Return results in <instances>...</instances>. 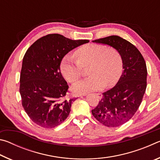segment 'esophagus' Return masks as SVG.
<instances>
[{"instance_id":"1","label":"esophagus","mask_w":160,"mask_h":160,"mask_svg":"<svg viewBox=\"0 0 160 160\" xmlns=\"http://www.w3.org/2000/svg\"><path fill=\"white\" fill-rule=\"evenodd\" d=\"M94 94H95L96 96L98 97V98H99V99H102V94L101 93H95Z\"/></svg>"}]
</instances>
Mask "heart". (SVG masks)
<instances>
[{
  "instance_id": "b5f03b06",
  "label": "heart",
  "mask_w": 160,
  "mask_h": 160,
  "mask_svg": "<svg viewBox=\"0 0 160 160\" xmlns=\"http://www.w3.org/2000/svg\"><path fill=\"white\" fill-rule=\"evenodd\" d=\"M78 60L66 55L62 59L60 70L70 82H75L82 73V67L90 66V75L72 86V91L78 94L100 90L104 87L114 85L123 71V61L119 51L113 47L99 44L83 45L75 51Z\"/></svg>"
}]
</instances>
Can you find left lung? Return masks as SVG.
<instances>
[{"instance_id":"left-lung-1","label":"left lung","mask_w":160,"mask_h":160,"mask_svg":"<svg viewBox=\"0 0 160 160\" xmlns=\"http://www.w3.org/2000/svg\"><path fill=\"white\" fill-rule=\"evenodd\" d=\"M117 49L123 61V72L118 82L102 94L92 113L99 123L107 127L123 125L138 109L147 87V67L138 49L116 35L92 41Z\"/></svg>"}]
</instances>
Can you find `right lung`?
<instances>
[{
    "instance_id": "right-lung-1",
    "label": "right lung",
    "mask_w": 160,
    "mask_h": 160,
    "mask_svg": "<svg viewBox=\"0 0 160 160\" xmlns=\"http://www.w3.org/2000/svg\"><path fill=\"white\" fill-rule=\"evenodd\" d=\"M89 40H72L58 34L37 40L24 56L20 73L22 104L31 120L46 128L66 120L75 99L65 98L68 85L60 65L66 54Z\"/></svg>"
}]
</instances>
